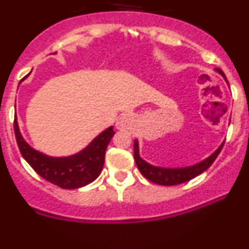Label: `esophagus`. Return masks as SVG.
<instances>
[{
	"instance_id": "obj_1",
	"label": "esophagus",
	"mask_w": 249,
	"mask_h": 249,
	"mask_svg": "<svg viewBox=\"0 0 249 249\" xmlns=\"http://www.w3.org/2000/svg\"><path fill=\"white\" fill-rule=\"evenodd\" d=\"M131 121L132 120L128 114H123V116H121V117L118 118L117 122H116V127H117L118 129L128 128V127L131 126Z\"/></svg>"
}]
</instances>
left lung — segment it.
Listing matches in <instances>:
<instances>
[{
	"mask_svg": "<svg viewBox=\"0 0 249 249\" xmlns=\"http://www.w3.org/2000/svg\"><path fill=\"white\" fill-rule=\"evenodd\" d=\"M215 71L218 72L224 80H226V76H224V73L219 68H217ZM226 82H227V80H226ZM223 144L224 142H222L221 146L215 149L212 155L204 158L203 160H201L198 163L186 167H160L148 163L147 160H144L140 156V146H138L137 140H135V143H133V155H135L136 164H137L140 172L148 181L160 184V186H175V184H179L183 183V182L190 181V179H192V178L197 177L202 172H204L207 168H210L211 164L214 162L217 156L219 155L221 149L223 148Z\"/></svg>",
	"mask_w": 249,
	"mask_h": 249,
	"instance_id": "left-lung-1",
	"label": "left lung"
}]
</instances>
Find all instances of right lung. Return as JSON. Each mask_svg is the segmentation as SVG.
<instances>
[{
    "mask_svg": "<svg viewBox=\"0 0 249 249\" xmlns=\"http://www.w3.org/2000/svg\"><path fill=\"white\" fill-rule=\"evenodd\" d=\"M30 73L21 80L25 81ZM19 82V83H21ZM17 144L27 163L46 181L65 190L87 186L100 176L105 163L106 149L113 137V126L106 128L87 146L74 155L53 157L37 151L27 143L19 131L17 117L13 122Z\"/></svg>",
    "mask_w": 249,
    "mask_h": 249,
    "instance_id": "obj_1",
    "label": "right lung"
}]
</instances>
